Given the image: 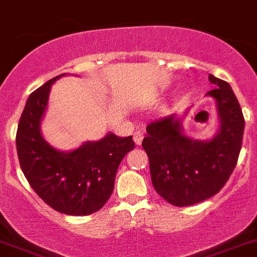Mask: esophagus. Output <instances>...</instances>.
<instances>
[{
    "label": "esophagus",
    "mask_w": 257,
    "mask_h": 257,
    "mask_svg": "<svg viewBox=\"0 0 257 257\" xmlns=\"http://www.w3.org/2000/svg\"><path fill=\"white\" fill-rule=\"evenodd\" d=\"M143 138H144V132L143 131H137L136 133H134V136H133L134 143H136L137 145L142 144V141H143Z\"/></svg>",
    "instance_id": "1"
}]
</instances>
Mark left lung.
Listing matches in <instances>:
<instances>
[{"instance_id": "left-lung-1", "label": "left lung", "mask_w": 257, "mask_h": 257, "mask_svg": "<svg viewBox=\"0 0 257 257\" xmlns=\"http://www.w3.org/2000/svg\"><path fill=\"white\" fill-rule=\"evenodd\" d=\"M215 85L206 93L216 103L219 131L209 141L193 139L184 133L183 118L189 109L148 124L143 139L149 158L155 191L175 206H189L211 198L221 190L236 167L245 120L227 82L212 74Z\"/></svg>"}]
</instances>
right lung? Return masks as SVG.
I'll use <instances>...</instances> for the list:
<instances>
[{"label":"right lung","mask_w":257,"mask_h":257,"mask_svg":"<svg viewBox=\"0 0 257 257\" xmlns=\"http://www.w3.org/2000/svg\"><path fill=\"white\" fill-rule=\"evenodd\" d=\"M63 76L48 80L28 97L17 129L18 160L31 188L51 208L66 215H89L110 198L119 164L136 144L132 136L120 138L113 133L71 152L48 144L41 121L52 84Z\"/></svg>","instance_id":"obj_1"}]
</instances>
